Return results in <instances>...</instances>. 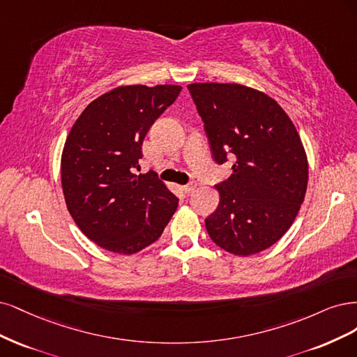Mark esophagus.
I'll return each mask as SVG.
<instances>
[{
    "mask_svg": "<svg viewBox=\"0 0 357 357\" xmlns=\"http://www.w3.org/2000/svg\"><path fill=\"white\" fill-rule=\"evenodd\" d=\"M195 188H197V182L195 181H192V182H190V183H187L185 187H183V191H185L187 194H190V192H192Z\"/></svg>",
    "mask_w": 357,
    "mask_h": 357,
    "instance_id": "esophagus-1",
    "label": "esophagus"
}]
</instances>
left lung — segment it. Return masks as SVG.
<instances>
[{
  "label": "left lung",
  "instance_id": "obj_1",
  "mask_svg": "<svg viewBox=\"0 0 357 357\" xmlns=\"http://www.w3.org/2000/svg\"><path fill=\"white\" fill-rule=\"evenodd\" d=\"M190 95L218 165L220 204L206 218L215 243L238 257L270 248L289 229L305 197L308 163L294 123L268 95L241 84L194 83Z\"/></svg>",
  "mask_w": 357,
  "mask_h": 357
}]
</instances>
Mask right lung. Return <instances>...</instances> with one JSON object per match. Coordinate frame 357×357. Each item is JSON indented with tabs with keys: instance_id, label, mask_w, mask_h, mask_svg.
I'll return each mask as SVG.
<instances>
[{
	"instance_id": "right-lung-1",
	"label": "right lung",
	"mask_w": 357,
	"mask_h": 357,
	"mask_svg": "<svg viewBox=\"0 0 357 357\" xmlns=\"http://www.w3.org/2000/svg\"><path fill=\"white\" fill-rule=\"evenodd\" d=\"M181 86H121L90 102L62 153L66 208L95 243L132 255L162 236L178 197L157 174L136 175L149 128L174 103Z\"/></svg>"
}]
</instances>
